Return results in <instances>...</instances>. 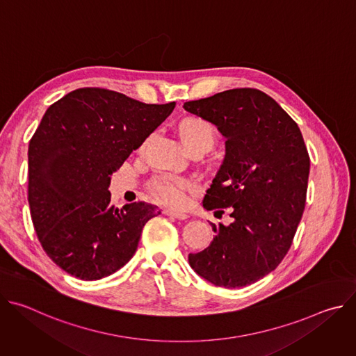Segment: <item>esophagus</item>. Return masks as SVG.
I'll use <instances>...</instances> for the list:
<instances>
[{"label": "esophagus", "mask_w": 356, "mask_h": 356, "mask_svg": "<svg viewBox=\"0 0 356 356\" xmlns=\"http://www.w3.org/2000/svg\"><path fill=\"white\" fill-rule=\"evenodd\" d=\"M166 216H170V217H175L177 220H187L188 216L186 213H181V211H176V210H165L163 211Z\"/></svg>", "instance_id": "34e87169"}]
</instances>
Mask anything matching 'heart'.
Returning <instances> with one entry per match:
<instances>
[{
	"label": "heart",
	"instance_id": "heart-1",
	"mask_svg": "<svg viewBox=\"0 0 356 356\" xmlns=\"http://www.w3.org/2000/svg\"><path fill=\"white\" fill-rule=\"evenodd\" d=\"M179 135L186 146H204L207 150L216 140V129L211 122L201 117H187L179 124ZM194 181L187 177L173 175H159L149 183L155 197L170 206H181L186 201L187 191L194 188Z\"/></svg>",
	"mask_w": 356,
	"mask_h": 356
}]
</instances>
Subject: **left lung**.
Listing matches in <instances>:
<instances>
[{"instance_id":"1","label":"left lung","mask_w":356,"mask_h":356,"mask_svg":"<svg viewBox=\"0 0 356 356\" xmlns=\"http://www.w3.org/2000/svg\"><path fill=\"white\" fill-rule=\"evenodd\" d=\"M227 138L225 159L202 200L234 221L211 224L209 248L190 266L216 286L235 289L275 270L289 252L306 206L310 156L291 117L258 88H234L184 103Z\"/></svg>"}]
</instances>
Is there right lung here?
Segmentation results:
<instances>
[{
  "label": "right lung",
  "mask_w": 356,
  "mask_h": 356,
  "mask_svg": "<svg viewBox=\"0 0 356 356\" xmlns=\"http://www.w3.org/2000/svg\"><path fill=\"white\" fill-rule=\"evenodd\" d=\"M175 107L83 87L47 108L29 142L28 201L38 239L60 269L98 280L134 257L161 211L142 201L111 206L110 176Z\"/></svg>",
  "instance_id": "obj_1"
}]
</instances>
